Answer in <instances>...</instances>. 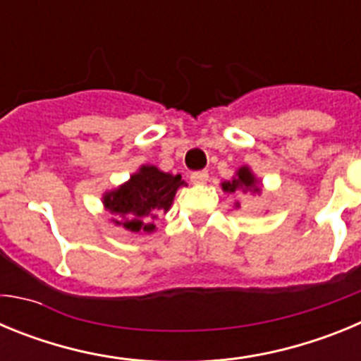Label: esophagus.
<instances>
[{"label":"esophagus","instance_id":"1","mask_svg":"<svg viewBox=\"0 0 361 361\" xmlns=\"http://www.w3.org/2000/svg\"><path fill=\"white\" fill-rule=\"evenodd\" d=\"M190 178H191V183H193V184H206V183H208L209 175H208V171H206V170L193 171Z\"/></svg>","mask_w":361,"mask_h":361}]
</instances>
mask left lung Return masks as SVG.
Listing matches in <instances>:
<instances>
[{
    "mask_svg": "<svg viewBox=\"0 0 361 361\" xmlns=\"http://www.w3.org/2000/svg\"><path fill=\"white\" fill-rule=\"evenodd\" d=\"M222 190L228 191V193H237V191H242V193H250V191L251 193H260V183H258V178L255 177L253 171L247 166H242V168H238V171L231 180L222 183Z\"/></svg>",
    "mask_w": 361,
    "mask_h": 361,
    "instance_id": "8db88e82",
    "label": "left lung"
}]
</instances>
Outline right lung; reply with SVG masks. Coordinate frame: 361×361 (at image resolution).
I'll return each instance as SVG.
<instances>
[{
    "label": "right lung",
    "mask_w": 361,
    "mask_h": 361,
    "mask_svg": "<svg viewBox=\"0 0 361 361\" xmlns=\"http://www.w3.org/2000/svg\"><path fill=\"white\" fill-rule=\"evenodd\" d=\"M180 186H186L180 175L164 173L157 166L145 164L128 183L103 195L104 208L116 215L111 222L132 233L155 231V220L171 208Z\"/></svg>",
    "instance_id": "add662e5"
}]
</instances>
